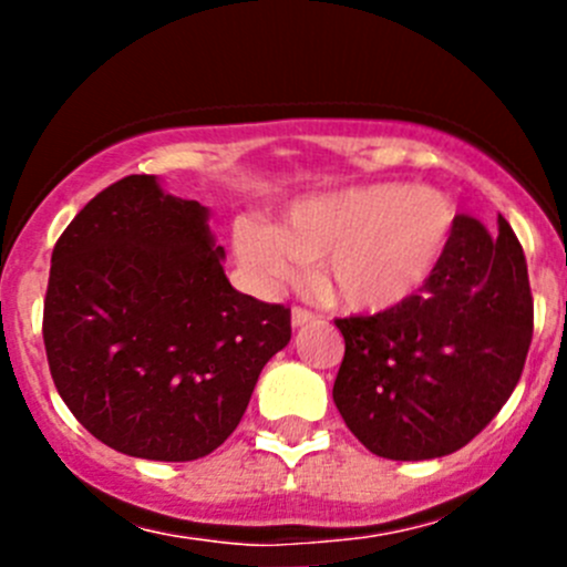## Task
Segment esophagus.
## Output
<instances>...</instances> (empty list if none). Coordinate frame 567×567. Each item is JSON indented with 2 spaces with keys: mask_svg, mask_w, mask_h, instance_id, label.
Listing matches in <instances>:
<instances>
[{
  "mask_svg": "<svg viewBox=\"0 0 567 567\" xmlns=\"http://www.w3.org/2000/svg\"><path fill=\"white\" fill-rule=\"evenodd\" d=\"M318 316L316 312L305 310V307H293V312H290V320H293V326H305V323H312Z\"/></svg>",
  "mask_w": 567,
  "mask_h": 567,
  "instance_id": "obj_1",
  "label": "esophagus"
}]
</instances>
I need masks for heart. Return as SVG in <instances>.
<instances>
[{"mask_svg": "<svg viewBox=\"0 0 567 567\" xmlns=\"http://www.w3.org/2000/svg\"><path fill=\"white\" fill-rule=\"evenodd\" d=\"M444 194L403 183L346 188L299 199L279 227L244 219L236 255L262 288L293 282L301 262H320V288L353 312H390L420 293L453 233Z\"/></svg>", "mask_w": 567, "mask_h": 567, "instance_id": "heart-1", "label": "heart"}]
</instances>
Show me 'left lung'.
I'll list each match as a JSON object with an SVG mask.
<instances>
[{"instance_id": "obj_1", "label": "left lung", "mask_w": 567, "mask_h": 567, "mask_svg": "<svg viewBox=\"0 0 567 567\" xmlns=\"http://www.w3.org/2000/svg\"><path fill=\"white\" fill-rule=\"evenodd\" d=\"M346 340L334 403L381 458L427 461L472 442L507 403L532 342L527 257L499 219L455 216L436 268L390 312L334 318Z\"/></svg>"}]
</instances>
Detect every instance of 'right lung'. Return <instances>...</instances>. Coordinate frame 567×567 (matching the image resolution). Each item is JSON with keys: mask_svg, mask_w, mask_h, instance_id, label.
I'll return each instance as SVG.
<instances>
[{"mask_svg": "<svg viewBox=\"0 0 567 567\" xmlns=\"http://www.w3.org/2000/svg\"><path fill=\"white\" fill-rule=\"evenodd\" d=\"M208 210L128 175L56 238L43 301L51 379L99 442L147 461H197L241 422L290 310L238 293Z\"/></svg>", "mask_w": 567, "mask_h": 567, "instance_id": "1", "label": "right lung"}]
</instances>
